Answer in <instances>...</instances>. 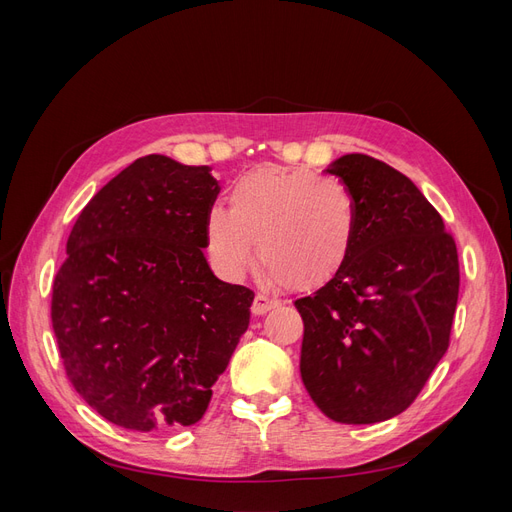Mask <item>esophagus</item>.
<instances>
[{
	"label": "esophagus",
	"instance_id": "1",
	"mask_svg": "<svg viewBox=\"0 0 512 512\" xmlns=\"http://www.w3.org/2000/svg\"><path fill=\"white\" fill-rule=\"evenodd\" d=\"M275 307H277V301L267 299L265 294H256L254 303H252V314L254 316H265L267 312H271V309H275Z\"/></svg>",
	"mask_w": 512,
	"mask_h": 512
}]
</instances>
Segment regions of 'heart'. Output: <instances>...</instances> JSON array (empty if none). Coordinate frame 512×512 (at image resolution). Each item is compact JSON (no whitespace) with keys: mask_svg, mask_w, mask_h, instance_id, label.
Listing matches in <instances>:
<instances>
[{"mask_svg":"<svg viewBox=\"0 0 512 512\" xmlns=\"http://www.w3.org/2000/svg\"><path fill=\"white\" fill-rule=\"evenodd\" d=\"M359 211L342 181L307 168L260 166L228 192V211L205 215V250L226 280H241L254 262L286 290L309 292L344 269Z\"/></svg>","mask_w":512,"mask_h":512,"instance_id":"obj_1","label":"heart"}]
</instances>
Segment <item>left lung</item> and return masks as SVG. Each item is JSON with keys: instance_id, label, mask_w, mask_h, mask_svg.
Returning a JSON list of instances; mask_svg holds the SVG:
<instances>
[{"instance_id": "1", "label": "left lung", "mask_w": 512, "mask_h": 512, "mask_svg": "<svg viewBox=\"0 0 512 512\" xmlns=\"http://www.w3.org/2000/svg\"><path fill=\"white\" fill-rule=\"evenodd\" d=\"M327 173L352 192L359 228L329 284L294 301L303 318L301 378L337 423L404 412L448 348L459 260L440 213L399 170L348 153Z\"/></svg>"}]
</instances>
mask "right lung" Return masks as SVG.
Returning <instances> with one entry per match:
<instances>
[{"label": "right lung", "instance_id": "add662e5", "mask_svg": "<svg viewBox=\"0 0 512 512\" xmlns=\"http://www.w3.org/2000/svg\"><path fill=\"white\" fill-rule=\"evenodd\" d=\"M209 166L151 153L89 200L55 275L51 320L68 380L106 421L143 433L198 423L250 324L254 292L213 275Z\"/></svg>", "mask_w": 512, "mask_h": 512}]
</instances>
